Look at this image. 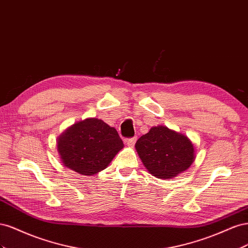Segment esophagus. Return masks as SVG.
I'll use <instances>...</instances> for the list:
<instances>
[{
	"label": "esophagus",
	"mask_w": 248,
	"mask_h": 248,
	"mask_svg": "<svg viewBox=\"0 0 248 248\" xmlns=\"http://www.w3.org/2000/svg\"><path fill=\"white\" fill-rule=\"evenodd\" d=\"M136 141H137V138L126 139V140H125V144H126L127 146H129V147H133L134 144H136Z\"/></svg>",
	"instance_id": "34e87169"
}]
</instances>
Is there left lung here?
Masks as SVG:
<instances>
[{
  "label": "left lung",
  "instance_id": "left-lung-1",
  "mask_svg": "<svg viewBox=\"0 0 248 248\" xmlns=\"http://www.w3.org/2000/svg\"><path fill=\"white\" fill-rule=\"evenodd\" d=\"M136 149L148 171L158 179L178 176L188 169L196 158L191 140L162 125L152 127L141 136Z\"/></svg>",
  "mask_w": 248,
  "mask_h": 248
}]
</instances>
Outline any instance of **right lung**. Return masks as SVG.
<instances>
[{
  "mask_svg": "<svg viewBox=\"0 0 248 248\" xmlns=\"http://www.w3.org/2000/svg\"><path fill=\"white\" fill-rule=\"evenodd\" d=\"M123 147L114 127L96 118L74 123L57 140L64 166L86 176L106 169Z\"/></svg>",
  "mask_w": 248,
  "mask_h": 248,
  "instance_id": "add662e5",
  "label": "right lung"
}]
</instances>
